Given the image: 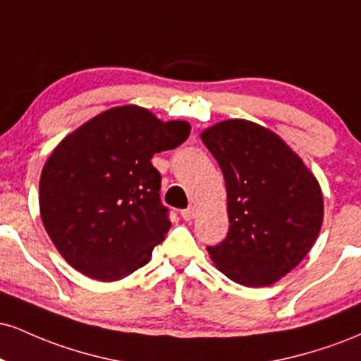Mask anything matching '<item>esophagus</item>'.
<instances>
[{"instance_id": "obj_1", "label": "esophagus", "mask_w": 361, "mask_h": 361, "mask_svg": "<svg viewBox=\"0 0 361 361\" xmlns=\"http://www.w3.org/2000/svg\"><path fill=\"white\" fill-rule=\"evenodd\" d=\"M195 207H188V209L181 210V217L185 219V221H192V219H195Z\"/></svg>"}]
</instances>
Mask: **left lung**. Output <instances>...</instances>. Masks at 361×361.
I'll use <instances>...</instances> for the list:
<instances>
[{
    "instance_id": "left-lung-1",
    "label": "left lung",
    "mask_w": 361,
    "mask_h": 361,
    "mask_svg": "<svg viewBox=\"0 0 361 361\" xmlns=\"http://www.w3.org/2000/svg\"><path fill=\"white\" fill-rule=\"evenodd\" d=\"M226 180L229 233L207 247L227 279L268 287L307 256L324 219L321 185L270 128L244 118L202 132Z\"/></svg>"
}]
</instances>
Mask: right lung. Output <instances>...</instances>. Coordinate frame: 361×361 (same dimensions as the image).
<instances>
[{
	"label": "right lung",
	"mask_w": 361,
	"mask_h": 361,
	"mask_svg": "<svg viewBox=\"0 0 361 361\" xmlns=\"http://www.w3.org/2000/svg\"><path fill=\"white\" fill-rule=\"evenodd\" d=\"M190 128L186 120L163 122L142 106L122 105L57 144L40 175V217L74 270L117 281L149 263L171 227L151 159L183 144Z\"/></svg>",
	"instance_id": "1"
}]
</instances>
